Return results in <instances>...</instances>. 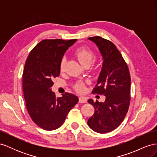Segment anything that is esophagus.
Listing matches in <instances>:
<instances>
[{"label":"esophagus","mask_w":157,"mask_h":157,"mask_svg":"<svg viewBox=\"0 0 157 157\" xmlns=\"http://www.w3.org/2000/svg\"><path fill=\"white\" fill-rule=\"evenodd\" d=\"M79 102L80 103H86L87 102V99L84 98V97H82V96H80L79 97Z\"/></svg>","instance_id":"esophagus-1"}]
</instances>
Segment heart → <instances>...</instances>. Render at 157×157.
<instances>
[{"mask_svg":"<svg viewBox=\"0 0 157 157\" xmlns=\"http://www.w3.org/2000/svg\"><path fill=\"white\" fill-rule=\"evenodd\" d=\"M75 54L82 65L91 63L94 58V53L92 50L88 48H86V47H81V48H78L75 51ZM65 63L66 58L65 57H63V58L61 59L60 63V70L61 71H64ZM76 89L79 92H82L84 90V86L82 84H78L77 86H76Z\"/></svg>","mask_w":157,"mask_h":157,"instance_id":"b5f03b06","label":"heart"}]
</instances>
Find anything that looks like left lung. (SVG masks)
<instances>
[{
	"mask_svg": "<svg viewBox=\"0 0 157 157\" xmlns=\"http://www.w3.org/2000/svg\"><path fill=\"white\" fill-rule=\"evenodd\" d=\"M96 44L103 64L93 93L103 94L104 102L88 100L95 109L88 125L94 132L104 134L119 126L126 117L130 101L129 70L121 52L113 42L101 36L88 38Z\"/></svg>",
	"mask_w": 157,
	"mask_h": 157,
	"instance_id": "1",
	"label": "left lung"
}]
</instances>
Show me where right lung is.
<instances>
[{"mask_svg":"<svg viewBox=\"0 0 157 157\" xmlns=\"http://www.w3.org/2000/svg\"><path fill=\"white\" fill-rule=\"evenodd\" d=\"M77 39L43 40L27 57L23 73V90L27 111L41 128L53 130L63 124L69 111L78 101L75 95L65 93L56 98L52 91L54 78L59 77L61 59Z\"/></svg>","mask_w":157,"mask_h":157,"instance_id":"1","label":"right lung"}]
</instances>
